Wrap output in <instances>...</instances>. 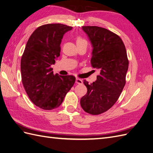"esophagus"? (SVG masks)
I'll use <instances>...</instances> for the list:
<instances>
[{
    "instance_id": "obj_1",
    "label": "esophagus",
    "mask_w": 153,
    "mask_h": 153,
    "mask_svg": "<svg viewBox=\"0 0 153 153\" xmlns=\"http://www.w3.org/2000/svg\"><path fill=\"white\" fill-rule=\"evenodd\" d=\"M75 83L78 84H82V83H83V82H82V80L81 79H80V78H76V80H75Z\"/></svg>"
}]
</instances>
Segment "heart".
I'll list each match as a JSON object with an SVG mask.
<instances>
[{
    "label": "heart",
    "instance_id": "b5f03b06",
    "mask_svg": "<svg viewBox=\"0 0 153 153\" xmlns=\"http://www.w3.org/2000/svg\"><path fill=\"white\" fill-rule=\"evenodd\" d=\"M76 44H87V41L85 39H82V37H78L76 39Z\"/></svg>",
    "mask_w": 153,
    "mask_h": 153
}]
</instances>
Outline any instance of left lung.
Masks as SVG:
<instances>
[{
    "mask_svg": "<svg viewBox=\"0 0 153 153\" xmlns=\"http://www.w3.org/2000/svg\"><path fill=\"white\" fill-rule=\"evenodd\" d=\"M82 28L93 47L91 64L100 75L91 84L84 81L88 91L80 99V105L85 112L96 115L105 112L117 101L126 84L129 61L119 36L101 27Z\"/></svg>",
    "mask_w": 153,
    "mask_h": 153,
    "instance_id": "obj_1",
    "label": "left lung"
}]
</instances>
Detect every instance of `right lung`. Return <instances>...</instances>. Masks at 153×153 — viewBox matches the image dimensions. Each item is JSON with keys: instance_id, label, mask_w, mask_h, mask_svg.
I'll return each instance as SVG.
<instances>
[{"instance_id": "right-lung-1", "label": "right lung", "mask_w": 153, "mask_h": 153, "mask_svg": "<svg viewBox=\"0 0 153 153\" xmlns=\"http://www.w3.org/2000/svg\"><path fill=\"white\" fill-rule=\"evenodd\" d=\"M72 28L45 24L36 28L27 42L20 62L22 82L31 102L42 109L59 107L75 82V76L54 75L51 68L60 56L64 35Z\"/></svg>"}]
</instances>
